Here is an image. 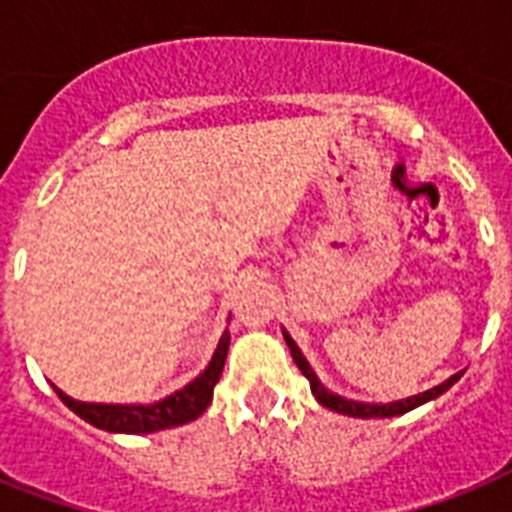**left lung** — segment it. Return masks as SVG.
Masks as SVG:
<instances>
[{
    "label": "left lung",
    "mask_w": 512,
    "mask_h": 512,
    "mask_svg": "<svg viewBox=\"0 0 512 512\" xmlns=\"http://www.w3.org/2000/svg\"><path fill=\"white\" fill-rule=\"evenodd\" d=\"M284 340H287L289 350H292V358H295L297 369L308 377V382H311V393L316 396V401H319L321 406H327V409H332V412H340V414H348V417H361V420H369V417H396V414H406L412 412V409H417L420 404H425V401H430V398H438L441 393H446V390L452 388L454 382L460 380L462 372L452 374L449 380L441 382V385H436V388L425 390V393H420V396H412L406 398V401H393V404H358V401H348V398L342 396H335V393H329L324 385L319 382V377L313 374L311 364L305 361V356L300 353V348L295 345V340L284 332Z\"/></svg>",
    "instance_id": "1"
}]
</instances>
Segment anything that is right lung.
I'll list each match as a JSON object with an SVG mask.
<instances>
[{
  "instance_id": "1",
  "label": "right lung",
  "mask_w": 512,
  "mask_h": 512,
  "mask_svg": "<svg viewBox=\"0 0 512 512\" xmlns=\"http://www.w3.org/2000/svg\"><path fill=\"white\" fill-rule=\"evenodd\" d=\"M228 345H231V335L228 329L223 332L217 350L209 366L188 382L183 390H177L172 396H167L159 404L151 406H119V404H84V401H74L68 398L63 390L55 388L60 401L76 412L82 420L108 433H154V430H167L185 425V422L196 420L199 414H204L209 404H212V390H215L220 374H223L225 356H228Z\"/></svg>"
}]
</instances>
